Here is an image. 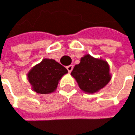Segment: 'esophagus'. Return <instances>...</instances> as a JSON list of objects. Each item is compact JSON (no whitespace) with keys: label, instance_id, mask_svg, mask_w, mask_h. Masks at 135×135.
<instances>
[{"label":"esophagus","instance_id":"esophagus-1","mask_svg":"<svg viewBox=\"0 0 135 135\" xmlns=\"http://www.w3.org/2000/svg\"><path fill=\"white\" fill-rule=\"evenodd\" d=\"M67 69H68V71L69 73H71V71L73 70V65H68V66H67V68H66Z\"/></svg>","mask_w":135,"mask_h":135}]
</instances>
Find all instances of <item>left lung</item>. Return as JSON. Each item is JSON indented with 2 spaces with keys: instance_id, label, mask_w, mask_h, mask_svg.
I'll return each instance as SVG.
<instances>
[{
  "instance_id": "left-lung-1",
  "label": "left lung",
  "mask_w": 135,
  "mask_h": 135,
  "mask_svg": "<svg viewBox=\"0 0 135 135\" xmlns=\"http://www.w3.org/2000/svg\"><path fill=\"white\" fill-rule=\"evenodd\" d=\"M71 74L76 79L80 88L89 93L103 88L111 80L108 63L90 55L80 59V64L74 66Z\"/></svg>"
}]
</instances>
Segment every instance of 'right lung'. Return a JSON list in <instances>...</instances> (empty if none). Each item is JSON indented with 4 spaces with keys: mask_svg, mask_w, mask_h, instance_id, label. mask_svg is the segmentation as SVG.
<instances>
[{
    "mask_svg": "<svg viewBox=\"0 0 135 135\" xmlns=\"http://www.w3.org/2000/svg\"><path fill=\"white\" fill-rule=\"evenodd\" d=\"M68 70L53 59L45 58L33 67L28 74L29 81L33 90L40 94L54 92L61 77Z\"/></svg>",
    "mask_w": 135,
    "mask_h": 135,
    "instance_id": "add662e5",
    "label": "right lung"
}]
</instances>
